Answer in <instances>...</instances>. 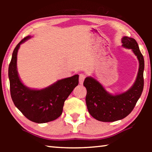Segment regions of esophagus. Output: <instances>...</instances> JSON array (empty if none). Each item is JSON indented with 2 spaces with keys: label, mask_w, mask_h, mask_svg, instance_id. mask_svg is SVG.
Instances as JSON below:
<instances>
[{
  "label": "esophagus",
  "mask_w": 152,
  "mask_h": 152,
  "mask_svg": "<svg viewBox=\"0 0 152 152\" xmlns=\"http://www.w3.org/2000/svg\"><path fill=\"white\" fill-rule=\"evenodd\" d=\"M85 78H86L85 74H80V75H79V82H80V84H83V82L84 80V79H85Z\"/></svg>",
  "instance_id": "obj_1"
}]
</instances>
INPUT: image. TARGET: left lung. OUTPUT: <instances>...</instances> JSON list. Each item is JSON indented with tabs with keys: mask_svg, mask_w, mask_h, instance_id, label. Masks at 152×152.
Returning a JSON list of instances; mask_svg holds the SVG:
<instances>
[{
	"mask_svg": "<svg viewBox=\"0 0 152 152\" xmlns=\"http://www.w3.org/2000/svg\"><path fill=\"white\" fill-rule=\"evenodd\" d=\"M121 42L123 47L132 49L139 60V71L133 85L123 93L113 95L92 77H86L83 83L87 91V109L91 116L100 121L113 122L127 117L134 109L143 89L144 59L137 43L127 36L122 38Z\"/></svg>",
	"mask_w": 152,
	"mask_h": 152,
	"instance_id": "obj_1",
	"label": "left lung"
}]
</instances>
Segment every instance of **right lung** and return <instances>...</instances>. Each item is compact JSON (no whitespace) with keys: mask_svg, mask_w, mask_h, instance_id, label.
Listing matches in <instances>:
<instances>
[{"mask_svg":"<svg viewBox=\"0 0 152 152\" xmlns=\"http://www.w3.org/2000/svg\"><path fill=\"white\" fill-rule=\"evenodd\" d=\"M30 37L27 36L23 39L12 52L9 67L11 96L15 107L29 120L37 123L52 121L62 113L64 102L78 86L79 76L76 74L60 80L41 90L31 89L25 86L18 75L17 52L20 45Z\"/></svg>","mask_w":152,"mask_h":152,"instance_id":"1","label":"right lung"}]
</instances>
